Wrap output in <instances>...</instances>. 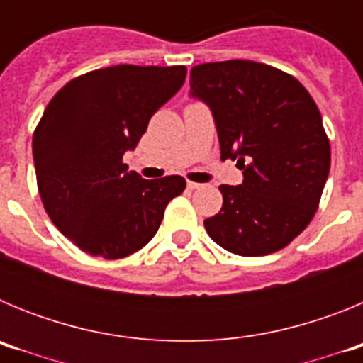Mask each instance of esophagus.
Segmentation results:
<instances>
[{
	"mask_svg": "<svg viewBox=\"0 0 363 363\" xmlns=\"http://www.w3.org/2000/svg\"><path fill=\"white\" fill-rule=\"evenodd\" d=\"M187 187L189 189H200V187H203V184H198V182H187Z\"/></svg>",
	"mask_w": 363,
	"mask_h": 363,
	"instance_id": "esophagus-1",
	"label": "esophagus"
}]
</instances>
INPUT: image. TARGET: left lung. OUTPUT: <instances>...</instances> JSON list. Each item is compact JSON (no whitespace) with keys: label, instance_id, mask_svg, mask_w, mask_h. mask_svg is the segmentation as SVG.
Listing matches in <instances>:
<instances>
[{"label":"left lung","instance_id":"8db88e82","mask_svg":"<svg viewBox=\"0 0 363 363\" xmlns=\"http://www.w3.org/2000/svg\"><path fill=\"white\" fill-rule=\"evenodd\" d=\"M191 96L213 112L221 160L243 171L240 185H220L223 205L205 230L240 256L289 245L318 209L331 167L314 99L291 74L247 60L196 65Z\"/></svg>","mask_w":363,"mask_h":363}]
</instances>
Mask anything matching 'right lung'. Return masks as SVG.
Segmentation results:
<instances>
[{
  "label": "right lung",
  "instance_id": "right-lung-1",
  "mask_svg": "<svg viewBox=\"0 0 363 363\" xmlns=\"http://www.w3.org/2000/svg\"><path fill=\"white\" fill-rule=\"evenodd\" d=\"M184 65H116L74 78L45 108L32 154L54 225L82 251L125 258L152 240L182 176L143 179L123 163L152 114L182 89Z\"/></svg>",
  "mask_w": 363,
  "mask_h": 363
}]
</instances>
